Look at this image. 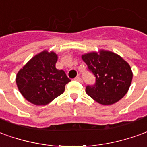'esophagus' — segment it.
<instances>
[{
	"label": "esophagus",
	"mask_w": 147,
	"mask_h": 147,
	"mask_svg": "<svg viewBox=\"0 0 147 147\" xmlns=\"http://www.w3.org/2000/svg\"><path fill=\"white\" fill-rule=\"evenodd\" d=\"M75 80L77 81H79V82H80V83H82V82H83V80H82V79H81L80 76H78L76 77V78H75Z\"/></svg>",
	"instance_id": "obj_1"
}]
</instances>
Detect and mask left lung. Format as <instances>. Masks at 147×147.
Wrapping results in <instances>:
<instances>
[{"mask_svg":"<svg viewBox=\"0 0 147 147\" xmlns=\"http://www.w3.org/2000/svg\"><path fill=\"white\" fill-rule=\"evenodd\" d=\"M88 70L95 77V85H88L86 92L102 105L117 102L127 93L133 73L129 63L110 51L100 50L82 56Z\"/></svg>","mask_w":147,"mask_h":147,"instance_id":"obj_1","label":"left lung"}]
</instances>
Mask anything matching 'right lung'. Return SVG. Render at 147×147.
<instances>
[{"label": "right lung", "mask_w": 147, "mask_h": 147, "mask_svg": "<svg viewBox=\"0 0 147 147\" xmlns=\"http://www.w3.org/2000/svg\"><path fill=\"white\" fill-rule=\"evenodd\" d=\"M58 56L47 50L33 56L16 75L17 88L28 102L47 105L63 94L65 85L71 81L63 70H58Z\"/></svg>", "instance_id": "right-lung-1"}]
</instances>
